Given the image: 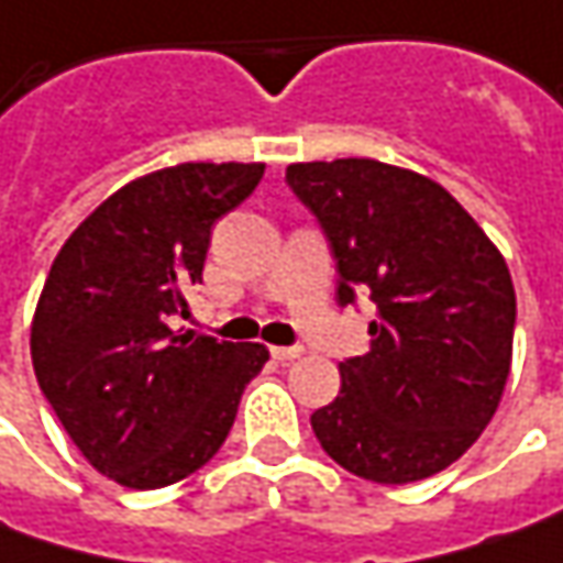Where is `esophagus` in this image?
I'll list each match as a JSON object with an SVG mask.
<instances>
[{
	"label": "esophagus",
	"instance_id": "34e87169",
	"mask_svg": "<svg viewBox=\"0 0 563 563\" xmlns=\"http://www.w3.org/2000/svg\"><path fill=\"white\" fill-rule=\"evenodd\" d=\"M269 354L275 360H297L303 354V347H297V344L294 347H269Z\"/></svg>",
	"mask_w": 563,
	"mask_h": 563
}]
</instances>
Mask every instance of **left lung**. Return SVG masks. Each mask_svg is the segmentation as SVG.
<instances>
[{
    "label": "left lung",
    "mask_w": 563,
    "mask_h": 563,
    "mask_svg": "<svg viewBox=\"0 0 563 563\" xmlns=\"http://www.w3.org/2000/svg\"><path fill=\"white\" fill-rule=\"evenodd\" d=\"M338 269V307L376 303L373 344L310 422L354 476L404 486L479 439L510 373L517 297L508 263L442 185L376 159L288 165Z\"/></svg>",
    "instance_id": "8db88e82"
}]
</instances>
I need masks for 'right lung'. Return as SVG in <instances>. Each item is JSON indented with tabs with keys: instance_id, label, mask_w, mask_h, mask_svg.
I'll return each instance as SVG.
<instances>
[{
	"instance_id": "right-lung-1",
	"label": "right lung",
	"mask_w": 563,
	"mask_h": 563,
	"mask_svg": "<svg viewBox=\"0 0 563 563\" xmlns=\"http://www.w3.org/2000/svg\"><path fill=\"white\" fill-rule=\"evenodd\" d=\"M260 163H185L97 206L58 250L31 325L40 391L80 454L128 488H163L222 448L263 344L175 335L203 282L212 225L263 178Z\"/></svg>"
}]
</instances>
